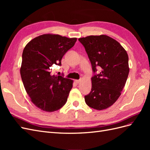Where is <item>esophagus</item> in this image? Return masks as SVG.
I'll return each mask as SVG.
<instances>
[{"label": "esophagus", "instance_id": "obj_1", "mask_svg": "<svg viewBox=\"0 0 150 150\" xmlns=\"http://www.w3.org/2000/svg\"><path fill=\"white\" fill-rule=\"evenodd\" d=\"M81 81V79H79V80H76V83H79Z\"/></svg>", "mask_w": 150, "mask_h": 150}]
</instances>
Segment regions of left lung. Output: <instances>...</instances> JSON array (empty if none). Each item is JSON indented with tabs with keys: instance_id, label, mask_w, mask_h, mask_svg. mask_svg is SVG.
<instances>
[{
	"instance_id": "1",
	"label": "left lung",
	"mask_w": 150,
	"mask_h": 150,
	"mask_svg": "<svg viewBox=\"0 0 150 150\" xmlns=\"http://www.w3.org/2000/svg\"><path fill=\"white\" fill-rule=\"evenodd\" d=\"M94 72L100 73L91 78L90 93L84 96L89 107L103 110L112 106L119 98L128 78L129 67L126 50L115 39L106 35H89L79 38Z\"/></svg>"
}]
</instances>
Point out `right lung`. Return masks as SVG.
Returning <instances> with one entry per match:
<instances>
[{"instance_id": "obj_1", "label": "right lung", "mask_w": 150, "mask_h": 150, "mask_svg": "<svg viewBox=\"0 0 150 150\" xmlns=\"http://www.w3.org/2000/svg\"><path fill=\"white\" fill-rule=\"evenodd\" d=\"M76 40V38L45 34L32 39L25 46L21 78L30 101L40 110L54 112L66 104L73 81L52 75V67L61 65L63 56Z\"/></svg>"}]
</instances>
